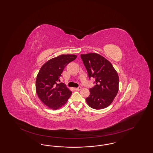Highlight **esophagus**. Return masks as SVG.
<instances>
[{"mask_svg": "<svg viewBox=\"0 0 153 153\" xmlns=\"http://www.w3.org/2000/svg\"><path fill=\"white\" fill-rule=\"evenodd\" d=\"M81 89V86H79L78 88H74L75 90H77V91H79Z\"/></svg>", "mask_w": 153, "mask_h": 153, "instance_id": "obj_1", "label": "esophagus"}]
</instances>
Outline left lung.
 I'll use <instances>...</instances> for the list:
<instances>
[{"label": "left lung", "mask_w": 153, "mask_h": 153, "mask_svg": "<svg viewBox=\"0 0 153 153\" xmlns=\"http://www.w3.org/2000/svg\"><path fill=\"white\" fill-rule=\"evenodd\" d=\"M81 58L89 78H94V86L90 88L86 101L90 107L101 110L110 105L119 90V76L111 63L95 53L81 54Z\"/></svg>", "instance_id": "8db88e82"}]
</instances>
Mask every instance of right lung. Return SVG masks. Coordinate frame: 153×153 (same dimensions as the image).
Instances as JSON below:
<instances>
[{
    "mask_svg": "<svg viewBox=\"0 0 153 153\" xmlns=\"http://www.w3.org/2000/svg\"><path fill=\"white\" fill-rule=\"evenodd\" d=\"M77 58L75 55H61L44 64L37 75L36 88L38 97L42 103L53 110L64 105L72 91L60 82L64 69Z\"/></svg>",
    "mask_w": 153,
    "mask_h": 153,
    "instance_id": "add662e5",
    "label": "right lung"
}]
</instances>
